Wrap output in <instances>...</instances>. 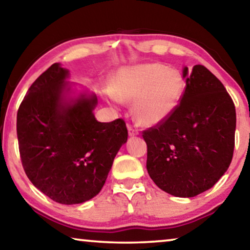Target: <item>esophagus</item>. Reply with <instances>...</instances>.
Here are the masks:
<instances>
[{
    "mask_svg": "<svg viewBox=\"0 0 250 250\" xmlns=\"http://www.w3.org/2000/svg\"><path fill=\"white\" fill-rule=\"evenodd\" d=\"M128 130H129V136H137L138 133H139V130H138L137 128H134V126L132 125H129L128 126Z\"/></svg>",
    "mask_w": 250,
    "mask_h": 250,
    "instance_id": "obj_1",
    "label": "esophagus"
}]
</instances>
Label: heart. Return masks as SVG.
<instances>
[{
	"label": "heart",
	"instance_id": "b5f03b06",
	"mask_svg": "<svg viewBox=\"0 0 250 250\" xmlns=\"http://www.w3.org/2000/svg\"><path fill=\"white\" fill-rule=\"evenodd\" d=\"M110 89L111 101L133 102L137 120L145 125H156L177 109L184 94L185 80L177 69L148 63L117 70Z\"/></svg>",
	"mask_w": 250,
	"mask_h": 250
}]
</instances>
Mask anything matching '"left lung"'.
<instances>
[{
    "label": "left lung",
    "mask_w": 250,
    "mask_h": 250,
    "mask_svg": "<svg viewBox=\"0 0 250 250\" xmlns=\"http://www.w3.org/2000/svg\"><path fill=\"white\" fill-rule=\"evenodd\" d=\"M186 86L173 113L142 131L146 170L170 195L195 197L227 171L235 148L236 109L231 97L204 65L185 68Z\"/></svg>",
    "instance_id": "8db88e82"
}]
</instances>
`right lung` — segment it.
<instances>
[{"mask_svg":"<svg viewBox=\"0 0 250 250\" xmlns=\"http://www.w3.org/2000/svg\"><path fill=\"white\" fill-rule=\"evenodd\" d=\"M68 73L54 63L32 83L19 106L17 132L31 182L57 203L74 205L100 192L128 129L121 118L96 120V96L64 104Z\"/></svg>","mask_w":250,"mask_h":250,"instance_id":"1","label":"right lung"}]
</instances>
